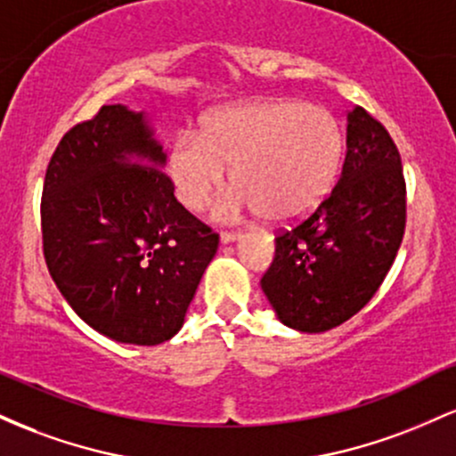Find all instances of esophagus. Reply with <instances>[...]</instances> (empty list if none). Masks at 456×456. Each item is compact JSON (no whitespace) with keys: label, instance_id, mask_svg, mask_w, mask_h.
Segmentation results:
<instances>
[{"label":"esophagus","instance_id":"34e87169","mask_svg":"<svg viewBox=\"0 0 456 456\" xmlns=\"http://www.w3.org/2000/svg\"><path fill=\"white\" fill-rule=\"evenodd\" d=\"M240 238V233H235V232H223L221 233V244H232V242H235V240Z\"/></svg>","mask_w":456,"mask_h":456}]
</instances>
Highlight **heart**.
<instances>
[{
  "label": "heart",
  "mask_w": 456,
  "mask_h": 456,
  "mask_svg": "<svg viewBox=\"0 0 456 456\" xmlns=\"http://www.w3.org/2000/svg\"><path fill=\"white\" fill-rule=\"evenodd\" d=\"M343 148V128L328 109L261 98L203 115L197 134L184 133L169 145L165 169L186 210H203L232 167L235 186L214 208L218 221L265 214L294 223L330 195Z\"/></svg>",
  "instance_id": "b5f03b06"
}]
</instances>
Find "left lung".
<instances>
[{
	"label": "left lung",
	"instance_id": "1",
	"mask_svg": "<svg viewBox=\"0 0 456 456\" xmlns=\"http://www.w3.org/2000/svg\"><path fill=\"white\" fill-rule=\"evenodd\" d=\"M403 232L399 150L378 119L354 107L337 186L306 221L274 240V261L261 289L276 319L308 334L341 326L379 289Z\"/></svg>",
	"mask_w": 456,
	"mask_h": 456
}]
</instances>
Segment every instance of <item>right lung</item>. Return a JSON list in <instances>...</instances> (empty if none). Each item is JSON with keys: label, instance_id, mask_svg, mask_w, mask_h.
Segmentation results:
<instances>
[{"label": "right lung", "instance_id": "obj_1", "mask_svg": "<svg viewBox=\"0 0 456 456\" xmlns=\"http://www.w3.org/2000/svg\"><path fill=\"white\" fill-rule=\"evenodd\" d=\"M151 118L107 104L68 130L43 188L45 259L87 326L130 345L169 341L218 235L177 203Z\"/></svg>", "mask_w": 456, "mask_h": 456}]
</instances>
